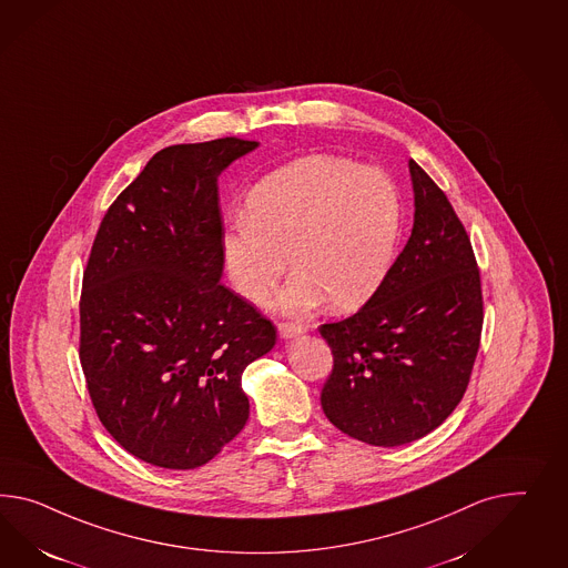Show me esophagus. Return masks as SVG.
Masks as SVG:
<instances>
[{
    "label": "esophagus",
    "instance_id": "1",
    "mask_svg": "<svg viewBox=\"0 0 568 568\" xmlns=\"http://www.w3.org/2000/svg\"><path fill=\"white\" fill-rule=\"evenodd\" d=\"M277 332H280V335H282L284 339H288V337H296V335L303 334V332H305V327H303V325H296V323L282 321V323L277 325Z\"/></svg>",
    "mask_w": 568,
    "mask_h": 568
}]
</instances>
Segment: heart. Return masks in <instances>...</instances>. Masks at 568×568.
<instances>
[{
    "label": "heart",
    "instance_id": "1",
    "mask_svg": "<svg viewBox=\"0 0 568 568\" xmlns=\"http://www.w3.org/2000/svg\"><path fill=\"white\" fill-rule=\"evenodd\" d=\"M402 200L377 169L308 156L265 176L245 216L226 229L222 251L234 291L263 303L288 267L280 306L303 313L323 296L337 311L363 306L392 270Z\"/></svg>",
    "mask_w": 568,
    "mask_h": 568
}]
</instances>
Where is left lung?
Returning a JSON list of instances; mask_svg holds the SVG:
<instances>
[{"label":"left lung","instance_id":"left-lung-1","mask_svg":"<svg viewBox=\"0 0 568 568\" xmlns=\"http://www.w3.org/2000/svg\"><path fill=\"white\" fill-rule=\"evenodd\" d=\"M414 229L381 288L348 320L323 323L334 366L321 407L348 437L397 447L428 435L462 402L480 348L484 301L466 226L409 161Z\"/></svg>","mask_w":568,"mask_h":568}]
</instances>
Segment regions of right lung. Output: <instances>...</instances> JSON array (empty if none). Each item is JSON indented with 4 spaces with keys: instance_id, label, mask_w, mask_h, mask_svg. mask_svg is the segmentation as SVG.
<instances>
[{
    "instance_id": "right-lung-1",
    "label": "right lung",
    "mask_w": 568,
    "mask_h": 568,
    "mask_svg": "<svg viewBox=\"0 0 568 568\" xmlns=\"http://www.w3.org/2000/svg\"><path fill=\"white\" fill-rule=\"evenodd\" d=\"M257 146L241 138L156 152L116 195L90 248L80 294V364L102 426L166 469L214 459L247 424V364L276 325L220 284L216 175Z\"/></svg>"
}]
</instances>
